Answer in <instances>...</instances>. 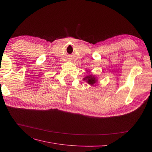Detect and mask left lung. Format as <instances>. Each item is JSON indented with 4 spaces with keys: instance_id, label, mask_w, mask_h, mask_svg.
<instances>
[{
    "instance_id": "1",
    "label": "left lung",
    "mask_w": 152,
    "mask_h": 152,
    "mask_svg": "<svg viewBox=\"0 0 152 152\" xmlns=\"http://www.w3.org/2000/svg\"><path fill=\"white\" fill-rule=\"evenodd\" d=\"M83 80L86 81L87 83H88L91 86H95V84L97 83L98 81V77L93 74L87 75L86 77L84 78Z\"/></svg>"
}]
</instances>
